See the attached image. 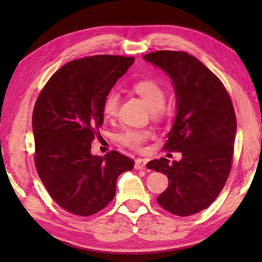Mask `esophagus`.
<instances>
[{"instance_id":"34e87169","label":"esophagus","mask_w":262,"mask_h":262,"mask_svg":"<svg viewBox=\"0 0 262 262\" xmlns=\"http://www.w3.org/2000/svg\"><path fill=\"white\" fill-rule=\"evenodd\" d=\"M147 160L146 159H137L135 160V169L136 170H144L146 168Z\"/></svg>"}]
</instances>
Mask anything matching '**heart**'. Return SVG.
Listing matches in <instances>:
<instances>
[{
	"label": "heart",
	"instance_id": "b5f03b06",
	"mask_svg": "<svg viewBox=\"0 0 262 262\" xmlns=\"http://www.w3.org/2000/svg\"><path fill=\"white\" fill-rule=\"evenodd\" d=\"M134 91L140 96L148 109L153 111L154 115H161L163 113V103L165 99V94L163 89L161 88L157 82L152 80H142L136 82L133 85ZM120 101L119 93L111 90L107 93L103 100V115L107 118H113L116 116L117 110ZM152 136V133L149 130H137V129H127L119 136V141L134 151L141 152L145 147V143L149 137Z\"/></svg>",
	"mask_w": 262,
	"mask_h": 262
}]
</instances>
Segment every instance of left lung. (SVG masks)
I'll return each mask as SVG.
<instances>
[{"label":"left lung","mask_w":262,"mask_h":262,"mask_svg":"<svg viewBox=\"0 0 262 262\" xmlns=\"http://www.w3.org/2000/svg\"><path fill=\"white\" fill-rule=\"evenodd\" d=\"M146 62L170 76L177 115L164 149L182 159L149 161L147 169L166 174L169 187L158 197L161 207L178 216L207 208L224 188L232 168L236 117L223 83L185 52L146 54Z\"/></svg>","instance_id":"8db88e82"}]
</instances>
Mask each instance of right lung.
Listing matches in <instances>:
<instances>
[{
    "label": "right lung",
    "mask_w": 262,
    "mask_h": 262,
    "mask_svg": "<svg viewBox=\"0 0 262 262\" xmlns=\"http://www.w3.org/2000/svg\"><path fill=\"white\" fill-rule=\"evenodd\" d=\"M134 60L114 55L72 60L48 80L33 108L39 178L55 203L74 215L103 209L115 197L119 174L134 168L119 152L91 154L103 124V100Z\"/></svg>",
    "instance_id": "obj_1"
}]
</instances>
